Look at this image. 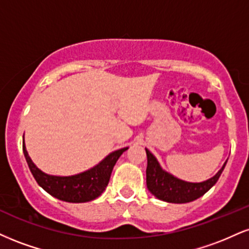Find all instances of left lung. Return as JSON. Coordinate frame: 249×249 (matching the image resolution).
Segmentation results:
<instances>
[{
  "label": "left lung",
  "mask_w": 249,
  "mask_h": 249,
  "mask_svg": "<svg viewBox=\"0 0 249 249\" xmlns=\"http://www.w3.org/2000/svg\"><path fill=\"white\" fill-rule=\"evenodd\" d=\"M145 149L147 154V169H146L147 189L158 199L167 203H175V204L193 202L208 193L217 183L227 162L226 160L218 173L206 181L187 182L162 169L157 158L147 148Z\"/></svg>",
  "instance_id": "left-lung-1"
}]
</instances>
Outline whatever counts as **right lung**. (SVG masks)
I'll return each mask as SVG.
<instances>
[{
    "label": "right lung",
    "mask_w": 249,
    "mask_h": 249,
    "mask_svg": "<svg viewBox=\"0 0 249 249\" xmlns=\"http://www.w3.org/2000/svg\"><path fill=\"white\" fill-rule=\"evenodd\" d=\"M128 147L113 151L92 168L71 176L50 175L40 170L29 157L23 137V153L32 175L43 189L51 196L68 203L90 202L101 196L109 183L112 169L119 157Z\"/></svg>",
    "instance_id": "right-lung-1"
}]
</instances>
